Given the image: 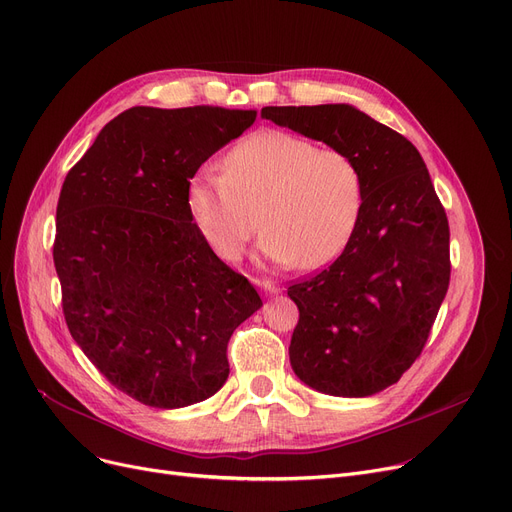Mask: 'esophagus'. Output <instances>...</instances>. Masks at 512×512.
Wrapping results in <instances>:
<instances>
[{"label": "esophagus", "mask_w": 512, "mask_h": 512, "mask_svg": "<svg viewBox=\"0 0 512 512\" xmlns=\"http://www.w3.org/2000/svg\"><path fill=\"white\" fill-rule=\"evenodd\" d=\"M255 284L257 286H261L265 293H270V295H276V293H280V286L276 284V282H272L270 278H257L255 280Z\"/></svg>", "instance_id": "esophagus-1"}]
</instances>
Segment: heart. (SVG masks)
<instances>
[{
	"label": "heart",
	"instance_id": "1",
	"mask_svg": "<svg viewBox=\"0 0 512 512\" xmlns=\"http://www.w3.org/2000/svg\"><path fill=\"white\" fill-rule=\"evenodd\" d=\"M186 201L217 257L240 259L261 224L263 255L314 270L351 238L364 182L347 152L268 129L238 142L221 161V173L196 175Z\"/></svg>",
	"mask_w": 512,
	"mask_h": 512
}]
</instances>
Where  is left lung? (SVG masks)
<instances>
[{
  "instance_id": "left-lung-1",
  "label": "left lung",
  "mask_w": 512,
  "mask_h": 512,
  "mask_svg": "<svg viewBox=\"0 0 512 512\" xmlns=\"http://www.w3.org/2000/svg\"><path fill=\"white\" fill-rule=\"evenodd\" d=\"M261 117L347 152L360 219L326 270L288 286L299 307L291 366L311 389L366 397L402 379L450 284V226L420 152L349 104L265 106Z\"/></svg>"
}]
</instances>
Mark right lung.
<instances>
[{
  "instance_id": "1",
  "label": "right lung",
  "mask_w": 512,
  "mask_h": 512,
  "mask_svg": "<svg viewBox=\"0 0 512 512\" xmlns=\"http://www.w3.org/2000/svg\"><path fill=\"white\" fill-rule=\"evenodd\" d=\"M255 110L133 106L66 173L54 265L75 343L110 385L152 408L224 387L232 332L263 305L192 224L188 186Z\"/></svg>"
}]
</instances>
